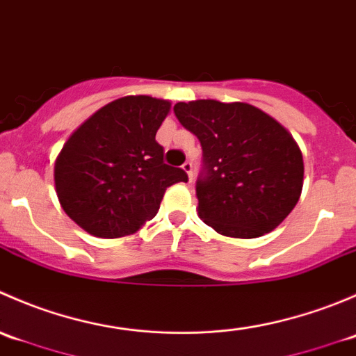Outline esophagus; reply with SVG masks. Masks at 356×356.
<instances>
[{"label": "esophagus", "instance_id": "obj_1", "mask_svg": "<svg viewBox=\"0 0 356 356\" xmlns=\"http://www.w3.org/2000/svg\"><path fill=\"white\" fill-rule=\"evenodd\" d=\"M182 170H184L186 174H188L189 181L193 182V163H191V161H186V163L182 165Z\"/></svg>", "mask_w": 356, "mask_h": 356}]
</instances>
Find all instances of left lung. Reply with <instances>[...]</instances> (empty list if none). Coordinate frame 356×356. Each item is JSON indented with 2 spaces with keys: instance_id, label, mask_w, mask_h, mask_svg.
I'll use <instances>...</instances> for the list:
<instances>
[{
  "instance_id": "obj_1",
  "label": "left lung",
  "mask_w": 356,
  "mask_h": 356,
  "mask_svg": "<svg viewBox=\"0 0 356 356\" xmlns=\"http://www.w3.org/2000/svg\"><path fill=\"white\" fill-rule=\"evenodd\" d=\"M175 117L200 139L207 175L196 184L201 220L227 238L274 231L303 189V155L275 118L248 103H177Z\"/></svg>"
}]
</instances>
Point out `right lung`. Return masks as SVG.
<instances>
[{
  "mask_svg": "<svg viewBox=\"0 0 356 356\" xmlns=\"http://www.w3.org/2000/svg\"><path fill=\"white\" fill-rule=\"evenodd\" d=\"M168 99L124 96L79 125L55 160V189L63 211L96 238L134 234L160 208L165 191L188 182L163 163L155 136Z\"/></svg>",
  "mask_w": 356,
  "mask_h": 356,
  "instance_id": "obj_1",
  "label": "right lung"
}]
</instances>
